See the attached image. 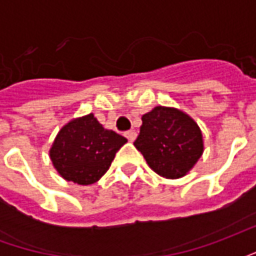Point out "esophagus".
<instances>
[{
  "instance_id": "34e87169",
  "label": "esophagus",
  "mask_w": 256,
  "mask_h": 256,
  "mask_svg": "<svg viewBox=\"0 0 256 256\" xmlns=\"http://www.w3.org/2000/svg\"><path fill=\"white\" fill-rule=\"evenodd\" d=\"M124 136L128 137V140L130 142H133L134 140H136V137H137V133H136V130H128V132L124 133Z\"/></svg>"
}]
</instances>
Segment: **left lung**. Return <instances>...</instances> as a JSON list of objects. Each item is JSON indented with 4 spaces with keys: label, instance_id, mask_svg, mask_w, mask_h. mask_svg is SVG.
I'll return each mask as SVG.
<instances>
[{
    "label": "left lung",
    "instance_id": "left-lung-1",
    "mask_svg": "<svg viewBox=\"0 0 256 256\" xmlns=\"http://www.w3.org/2000/svg\"><path fill=\"white\" fill-rule=\"evenodd\" d=\"M134 146L160 177L186 176L202 158L203 134L188 114L172 106H155L142 115Z\"/></svg>",
    "mask_w": 256,
    "mask_h": 256
}]
</instances>
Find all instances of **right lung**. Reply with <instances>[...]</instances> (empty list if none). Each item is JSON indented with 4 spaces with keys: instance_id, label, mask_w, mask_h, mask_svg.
Returning <instances> with one entry per match:
<instances>
[{
    "instance_id": "right-lung-1",
    "label": "right lung",
    "mask_w": 256,
    "mask_h": 256,
    "mask_svg": "<svg viewBox=\"0 0 256 256\" xmlns=\"http://www.w3.org/2000/svg\"><path fill=\"white\" fill-rule=\"evenodd\" d=\"M128 142L120 134L102 128L93 114L66 123L53 141L49 156L66 181L78 185L97 182Z\"/></svg>"
}]
</instances>
